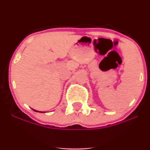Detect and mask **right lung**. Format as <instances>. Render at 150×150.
<instances>
[{
    "mask_svg": "<svg viewBox=\"0 0 150 150\" xmlns=\"http://www.w3.org/2000/svg\"><path fill=\"white\" fill-rule=\"evenodd\" d=\"M34 111H37V112H38V111H37V110H34V109H33ZM40 113H44V112H42V111H40Z\"/></svg>",
    "mask_w": 150,
    "mask_h": 150,
    "instance_id": "right-lung-1",
    "label": "right lung"
}]
</instances>
